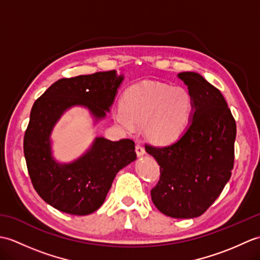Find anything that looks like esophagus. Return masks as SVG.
I'll return each mask as SVG.
<instances>
[{
  "mask_svg": "<svg viewBox=\"0 0 260 260\" xmlns=\"http://www.w3.org/2000/svg\"><path fill=\"white\" fill-rule=\"evenodd\" d=\"M135 151H136L137 156H142V155H144V154H145L144 147H143V146H142V145H140V144H136V146H135Z\"/></svg>",
  "mask_w": 260,
  "mask_h": 260,
  "instance_id": "1",
  "label": "esophagus"
}]
</instances>
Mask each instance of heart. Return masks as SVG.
I'll list each match as a JSON object with an SVG mask.
<instances>
[{
    "instance_id": "b5f03b06",
    "label": "heart",
    "mask_w": 260,
    "mask_h": 260,
    "mask_svg": "<svg viewBox=\"0 0 260 260\" xmlns=\"http://www.w3.org/2000/svg\"><path fill=\"white\" fill-rule=\"evenodd\" d=\"M193 101L185 88L143 81L126 90L114 118L127 133L144 126L145 135L157 144L175 140L189 123Z\"/></svg>"
}]
</instances>
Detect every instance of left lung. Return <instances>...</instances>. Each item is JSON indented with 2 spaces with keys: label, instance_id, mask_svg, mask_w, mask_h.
<instances>
[{
  "label": "left lung",
  "instance_id": "1",
  "mask_svg": "<svg viewBox=\"0 0 260 260\" xmlns=\"http://www.w3.org/2000/svg\"><path fill=\"white\" fill-rule=\"evenodd\" d=\"M193 101L185 131L167 146L145 144L159 165V180L151 190L155 207L171 218L203 214L231 176L235 162L236 121L222 93L197 73H181Z\"/></svg>",
  "mask_w": 260,
  "mask_h": 260
}]
</instances>
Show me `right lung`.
Wrapping results in <instances>:
<instances>
[{
    "instance_id": "right-lung-1",
    "label": "right lung",
    "mask_w": 260,
    "mask_h": 260,
    "mask_svg": "<svg viewBox=\"0 0 260 260\" xmlns=\"http://www.w3.org/2000/svg\"><path fill=\"white\" fill-rule=\"evenodd\" d=\"M123 76L115 70L62 78L35 102L24 134L23 151L35 190L61 212L86 215L104 203L118 171L136 159L135 143L97 137L84 155L60 164L51 155L50 134L64 110L85 106L102 119L109 112Z\"/></svg>"
}]
</instances>
